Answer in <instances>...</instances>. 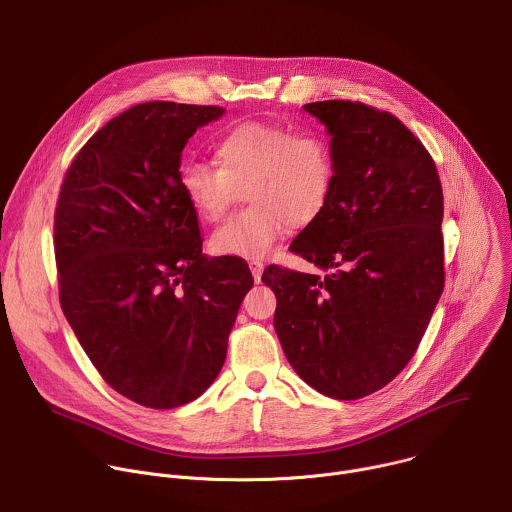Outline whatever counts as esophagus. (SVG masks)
<instances>
[{"label":"esophagus","mask_w":512,"mask_h":512,"mask_svg":"<svg viewBox=\"0 0 512 512\" xmlns=\"http://www.w3.org/2000/svg\"><path fill=\"white\" fill-rule=\"evenodd\" d=\"M249 269H251V273H253V279H255V283H259L261 281V275H263V269H265V265L261 263V261H249Z\"/></svg>","instance_id":"obj_1"}]
</instances>
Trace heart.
<instances>
[{
    "label": "heart",
    "mask_w": 512,
    "mask_h": 512,
    "mask_svg": "<svg viewBox=\"0 0 512 512\" xmlns=\"http://www.w3.org/2000/svg\"><path fill=\"white\" fill-rule=\"evenodd\" d=\"M214 161L186 160L178 184L206 223L225 216L239 192L251 204L218 227L208 241L216 255L265 257L289 227L322 214L334 184L328 139L314 129L243 123L214 143Z\"/></svg>",
    "instance_id": "heart-1"
}]
</instances>
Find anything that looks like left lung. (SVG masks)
<instances>
[{"mask_svg":"<svg viewBox=\"0 0 512 512\" xmlns=\"http://www.w3.org/2000/svg\"><path fill=\"white\" fill-rule=\"evenodd\" d=\"M304 109L330 133L334 184L289 249L328 271L271 265L273 326L294 371L352 401L389 385L415 354L444 291V192L423 143L391 113L358 101Z\"/></svg>","mask_w":512,"mask_h":512,"instance_id":"8db88e82","label":"left lung"}]
</instances>
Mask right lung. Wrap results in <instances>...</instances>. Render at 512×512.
Returning a JSON list of instances; mask_svg holds the SVG:
<instances>
[{"mask_svg":"<svg viewBox=\"0 0 512 512\" xmlns=\"http://www.w3.org/2000/svg\"><path fill=\"white\" fill-rule=\"evenodd\" d=\"M214 105L150 101L103 125L72 160L54 212L62 312L103 381L152 409L200 397L221 373L243 259L202 255L180 158Z\"/></svg>","mask_w":512,"mask_h":512,"instance_id":"1","label":"right lung"}]
</instances>
